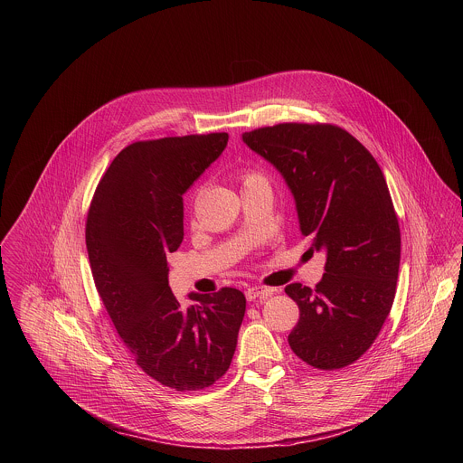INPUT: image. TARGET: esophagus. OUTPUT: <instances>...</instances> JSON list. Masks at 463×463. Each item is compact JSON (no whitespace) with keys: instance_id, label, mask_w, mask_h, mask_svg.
<instances>
[{"instance_id":"esophagus-1","label":"esophagus","mask_w":463,"mask_h":463,"mask_svg":"<svg viewBox=\"0 0 463 463\" xmlns=\"http://www.w3.org/2000/svg\"><path fill=\"white\" fill-rule=\"evenodd\" d=\"M272 294H274V288H269V287H250V288L246 290L248 301H257V299L264 301V299H267V298L272 296Z\"/></svg>"}]
</instances>
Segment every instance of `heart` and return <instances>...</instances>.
<instances>
[{
  "mask_svg": "<svg viewBox=\"0 0 463 463\" xmlns=\"http://www.w3.org/2000/svg\"><path fill=\"white\" fill-rule=\"evenodd\" d=\"M259 180H264L260 175H257V173H246L244 176H242V185L246 187V185H250V184H253V182H259Z\"/></svg>",
  "mask_w": 463,
  "mask_h": 463,
  "instance_id": "heart-1",
  "label": "heart"
}]
</instances>
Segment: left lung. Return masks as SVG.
Returning <instances> with one entry per match:
<instances>
[{"mask_svg":"<svg viewBox=\"0 0 463 463\" xmlns=\"http://www.w3.org/2000/svg\"><path fill=\"white\" fill-rule=\"evenodd\" d=\"M242 140L283 176L301 235L326 251L314 290L285 287L299 307L288 344L316 369H342L371 347L396 296L401 233L385 176L351 133L333 125L283 123Z\"/></svg>","mask_w":463,"mask_h":463,"instance_id":"obj_1","label":"left lung"}]
</instances>
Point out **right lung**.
<instances>
[{"label":"right lung","instance_id":"obj_1","mask_svg":"<svg viewBox=\"0 0 463 463\" xmlns=\"http://www.w3.org/2000/svg\"><path fill=\"white\" fill-rule=\"evenodd\" d=\"M228 133L133 142L110 164L89 208L85 242L99 298L137 365L180 392L230 367L246 312L241 290L193 294L182 307L167 255L184 241V194L215 162Z\"/></svg>","mask_w":463,"mask_h":463}]
</instances>
